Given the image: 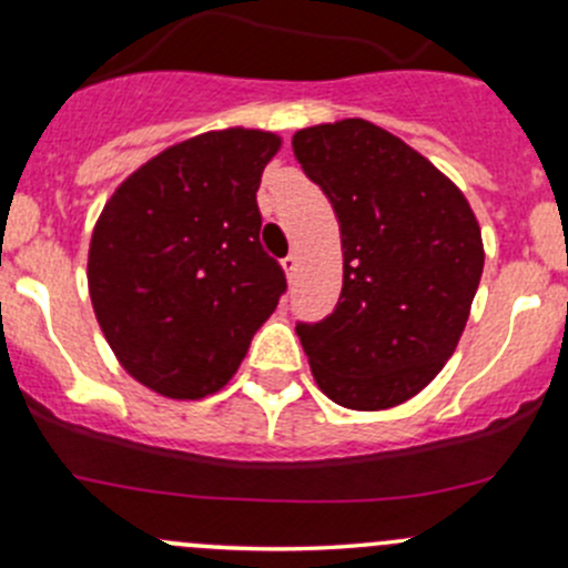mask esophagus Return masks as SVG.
Wrapping results in <instances>:
<instances>
[{"mask_svg":"<svg viewBox=\"0 0 568 568\" xmlns=\"http://www.w3.org/2000/svg\"><path fill=\"white\" fill-rule=\"evenodd\" d=\"M283 268H285V274H288V280H294L296 272H300V261H296V255H285Z\"/></svg>","mask_w":568,"mask_h":568,"instance_id":"34e87169","label":"esophagus"}]
</instances>
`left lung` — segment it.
I'll return each mask as SVG.
<instances>
[{"mask_svg": "<svg viewBox=\"0 0 568 568\" xmlns=\"http://www.w3.org/2000/svg\"><path fill=\"white\" fill-rule=\"evenodd\" d=\"M294 156L329 197L343 242L341 300L296 335L326 398L390 409L456 352L484 272L478 220L428 159L368 120L296 131Z\"/></svg>", "mask_w": 568, "mask_h": 568, "instance_id": "8db88e82", "label": "left lung"}]
</instances>
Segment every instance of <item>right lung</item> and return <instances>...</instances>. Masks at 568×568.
Segmentation results:
<instances>
[{"label": "right lung", "mask_w": 568, "mask_h": 568, "mask_svg": "<svg viewBox=\"0 0 568 568\" xmlns=\"http://www.w3.org/2000/svg\"><path fill=\"white\" fill-rule=\"evenodd\" d=\"M277 148V134L252 129L192 136L101 211L90 300L114 357L151 390L194 400L225 387L288 288L261 247L255 200Z\"/></svg>", "instance_id": "add662e5"}]
</instances>
